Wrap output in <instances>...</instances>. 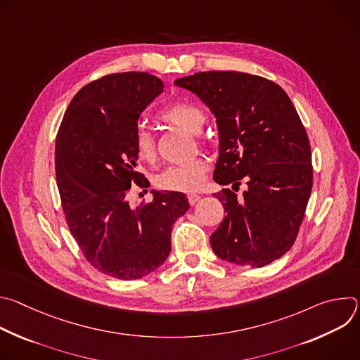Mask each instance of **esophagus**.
Here are the masks:
<instances>
[{"label":"esophagus","mask_w":360,"mask_h":360,"mask_svg":"<svg viewBox=\"0 0 360 360\" xmlns=\"http://www.w3.org/2000/svg\"><path fill=\"white\" fill-rule=\"evenodd\" d=\"M186 198H188L189 205H195L200 199V195H198V193H188Z\"/></svg>","instance_id":"34e87169"}]
</instances>
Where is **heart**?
Instances as JSON below:
<instances>
[{"label": "heart", "mask_w": 360, "mask_h": 360, "mask_svg": "<svg viewBox=\"0 0 360 360\" xmlns=\"http://www.w3.org/2000/svg\"><path fill=\"white\" fill-rule=\"evenodd\" d=\"M160 118L164 122L181 127L191 132H199L203 122L205 114L200 107L189 101H175L167 105L161 112ZM135 152L141 161L155 162L157 160V142L155 136L145 125H138L134 135ZM210 171L207 158L196 157L189 162L179 165H169L160 174L153 176V184L164 191L175 192H192L199 189Z\"/></svg>", "instance_id": "1"}]
</instances>
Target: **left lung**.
Instances as JSON below:
<instances>
[{
  "label": "left lung",
  "instance_id": "1",
  "mask_svg": "<svg viewBox=\"0 0 360 360\" xmlns=\"http://www.w3.org/2000/svg\"><path fill=\"white\" fill-rule=\"evenodd\" d=\"M193 92L217 118L219 158L214 179L248 189L215 193L226 217L211 235L221 259L265 266L293 245L309 200L314 169L309 138L288 94L246 72H196L175 81Z\"/></svg>",
  "mask_w": 360,
  "mask_h": 360
}]
</instances>
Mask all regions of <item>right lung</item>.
Wrapping results in <instances>:
<instances>
[{"instance_id": "add662e5", "label": "right lung", "mask_w": 360, "mask_h": 360, "mask_svg": "<svg viewBox=\"0 0 360 360\" xmlns=\"http://www.w3.org/2000/svg\"><path fill=\"white\" fill-rule=\"evenodd\" d=\"M164 91L146 72L110 74L82 86L56 141V175L68 228L85 259L108 276L132 281L158 269L171 252L174 222L189 203L181 192H153L131 208L136 171L134 135L141 112Z\"/></svg>"}]
</instances>
